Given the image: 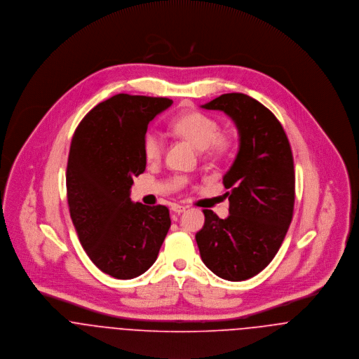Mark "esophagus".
<instances>
[{
  "label": "esophagus",
  "mask_w": 359,
  "mask_h": 359,
  "mask_svg": "<svg viewBox=\"0 0 359 359\" xmlns=\"http://www.w3.org/2000/svg\"><path fill=\"white\" fill-rule=\"evenodd\" d=\"M170 209H172L175 213H183V212L186 210V206H183V205H179V203H173Z\"/></svg>",
  "instance_id": "1"
}]
</instances>
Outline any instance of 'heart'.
<instances>
[{"instance_id": "1", "label": "heart", "mask_w": 359, "mask_h": 359, "mask_svg": "<svg viewBox=\"0 0 359 359\" xmlns=\"http://www.w3.org/2000/svg\"><path fill=\"white\" fill-rule=\"evenodd\" d=\"M170 129L190 140L199 150L210 154H222L230 146L227 136L219 135V122L199 111H190L175 117L169 123ZM163 153V139L157 130H149L143 137V154L149 162L160 160Z\"/></svg>"}]
</instances>
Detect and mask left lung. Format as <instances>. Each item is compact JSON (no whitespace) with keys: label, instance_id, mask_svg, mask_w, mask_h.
Listing matches in <instances>:
<instances>
[{"label":"left lung","instance_id":"left-lung-1","mask_svg":"<svg viewBox=\"0 0 359 359\" xmlns=\"http://www.w3.org/2000/svg\"><path fill=\"white\" fill-rule=\"evenodd\" d=\"M234 121L239 149L223 177L230 215L205 209L196 236L205 266L220 278L245 280L277 255L293 216L294 168L287 136L277 117L256 99L224 93L201 106Z\"/></svg>","mask_w":359,"mask_h":359}]
</instances>
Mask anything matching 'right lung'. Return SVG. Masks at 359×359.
Here are the masks:
<instances>
[{
    "label": "right lung",
    "mask_w": 359,
    "mask_h": 359,
    "mask_svg": "<svg viewBox=\"0 0 359 359\" xmlns=\"http://www.w3.org/2000/svg\"><path fill=\"white\" fill-rule=\"evenodd\" d=\"M168 97L118 93L77 126L67 161L70 216L93 264L117 279L146 273L170 227L169 209L132 202L133 177L146 169L143 137Z\"/></svg>",
    "instance_id": "1"
}]
</instances>
